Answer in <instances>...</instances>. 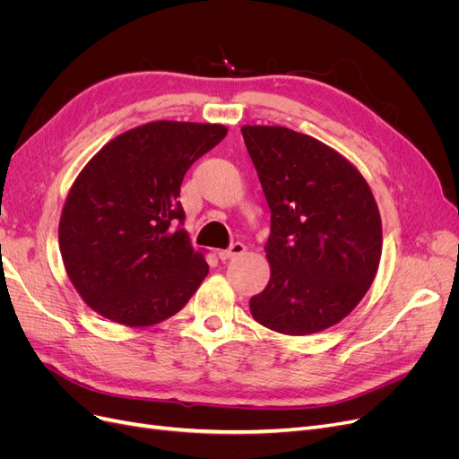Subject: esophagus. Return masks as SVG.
Segmentation results:
<instances>
[{"mask_svg":"<svg viewBox=\"0 0 459 459\" xmlns=\"http://www.w3.org/2000/svg\"><path fill=\"white\" fill-rule=\"evenodd\" d=\"M247 251V247L243 245V243H233L230 248H226V251H220V260H231V258H235V256H241L243 253Z\"/></svg>","mask_w":459,"mask_h":459,"instance_id":"1","label":"esophagus"}]
</instances>
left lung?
I'll list each match as a JSON object with an SVG mask.
<instances>
[{
  "mask_svg": "<svg viewBox=\"0 0 459 459\" xmlns=\"http://www.w3.org/2000/svg\"><path fill=\"white\" fill-rule=\"evenodd\" d=\"M241 134L272 212V275L251 314L285 335L324 331L354 310L377 273V203L364 176L314 137L283 126Z\"/></svg>",
  "mask_w": 459,
  "mask_h": 459,
  "instance_id": "left-lung-1",
  "label": "left lung"
}]
</instances>
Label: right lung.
Segmentation results:
<instances>
[{
    "mask_svg": "<svg viewBox=\"0 0 459 459\" xmlns=\"http://www.w3.org/2000/svg\"><path fill=\"white\" fill-rule=\"evenodd\" d=\"M228 134L221 124L159 120L120 134L84 166L59 221L65 270L90 308L128 327L182 310L208 273L182 228L189 166Z\"/></svg>",
    "mask_w": 459,
    "mask_h": 459,
    "instance_id": "obj_1",
    "label": "right lung"
}]
</instances>
